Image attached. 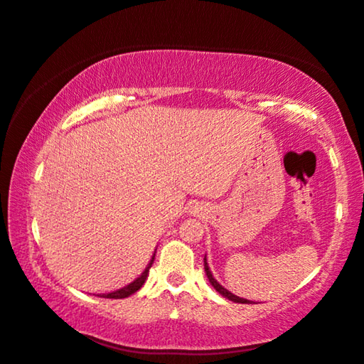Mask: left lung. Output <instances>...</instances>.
I'll return each mask as SVG.
<instances>
[{
	"label": "left lung",
	"instance_id": "obj_1",
	"mask_svg": "<svg viewBox=\"0 0 364 364\" xmlns=\"http://www.w3.org/2000/svg\"><path fill=\"white\" fill-rule=\"evenodd\" d=\"M205 272H206V277H208V280H210V283H211V286L213 288L218 291L220 296H223L225 299H228V300H231V301H235V304H252L250 300H247V299H242V297H237V296H235L233 292H230L228 289H225L223 288V286L215 280L214 278V275H213V272H211V269H210V266H208V261H206V255H205Z\"/></svg>",
	"mask_w": 364,
	"mask_h": 364
}]
</instances>
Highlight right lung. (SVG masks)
I'll return each mask as SVG.
<instances>
[{"label": "right lung", "mask_w": 364, "mask_h": 364, "mask_svg": "<svg viewBox=\"0 0 364 364\" xmlns=\"http://www.w3.org/2000/svg\"><path fill=\"white\" fill-rule=\"evenodd\" d=\"M154 255H156V250H154V253H153V257H151L150 262H149V264H146V267L144 269V272H142L141 275H139L134 282H131L129 284L123 286L122 289L112 291V292H107V294H100L98 297H105V299H125V297H129L131 294L137 292L139 289L142 288V284L145 283L146 277H149V270H150V267H151V264H153V261H154Z\"/></svg>", "instance_id": "1"}]
</instances>
